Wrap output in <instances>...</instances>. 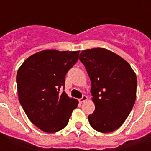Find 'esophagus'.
<instances>
[{
    "mask_svg": "<svg viewBox=\"0 0 151 151\" xmlns=\"http://www.w3.org/2000/svg\"><path fill=\"white\" fill-rule=\"evenodd\" d=\"M87 100H88L87 96L83 95V96H82V98H80V99H79V102L80 103H84V102H85V101H87Z\"/></svg>",
    "mask_w": 151,
    "mask_h": 151,
    "instance_id": "1",
    "label": "esophagus"
}]
</instances>
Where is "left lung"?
Wrapping results in <instances>:
<instances>
[{
  "mask_svg": "<svg viewBox=\"0 0 151 151\" xmlns=\"http://www.w3.org/2000/svg\"><path fill=\"white\" fill-rule=\"evenodd\" d=\"M80 61L91 82L95 110L88 116L91 127L109 133L116 130L129 116L136 99L137 77L127 61L105 48L82 50Z\"/></svg>",
  "mask_w": 151,
  "mask_h": 151,
  "instance_id": "1",
  "label": "left lung"
}]
</instances>
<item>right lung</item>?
Wrapping results in <instances>:
<instances>
[{"label":"right lung","mask_w":151,"mask_h":151,"mask_svg":"<svg viewBox=\"0 0 151 151\" xmlns=\"http://www.w3.org/2000/svg\"><path fill=\"white\" fill-rule=\"evenodd\" d=\"M78 54L79 51L45 50L28 57L19 68V101L29 120L45 132L54 133L66 127L78 106L76 99L60 91Z\"/></svg>","instance_id":"add662e5"}]
</instances>
